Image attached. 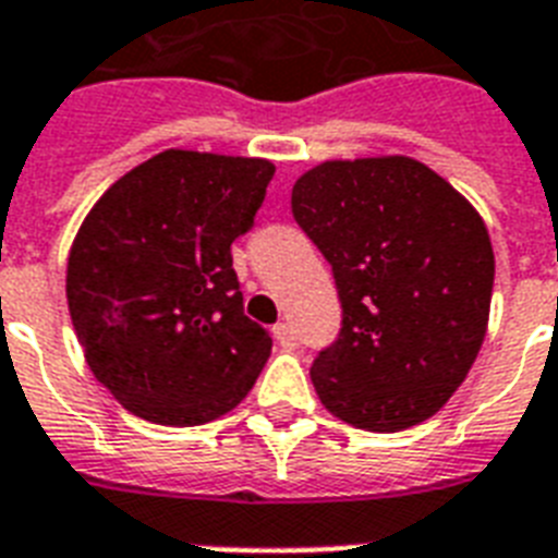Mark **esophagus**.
Returning a JSON list of instances; mask_svg holds the SVG:
<instances>
[{
	"instance_id": "34e87169",
	"label": "esophagus",
	"mask_w": 558,
	"mask_h": 558,
	"mask_svg": "<svg viewBox=\"0 0 558 558\" xmlns=\"http://www.w3.org/2000/svg\"><path fill=\"white\" fill-rule=\"evenodd\" d=\"M274 338L276 343L282 349H293L296 347V338H293V328L288 326V323H276L274 326Z\"/></svg>"
}]
</instances>
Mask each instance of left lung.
Segmentation results:
<instances>
[{"label": "left lung", "instance_id": "1", "mask_svg": "<svg viewBox=\"0 0 558 558\" xmlns=\"http://www.w3.org/2000/svg\"><path fill=\"white\" fill-rule=\"evenodd\" d=\"M291 211L331 265L340 338L311 381L331 416L396 434L454 396L489 326L495 253L481 211L410 157L326 159Z\"/></svg>", "mask_w": 558, "mask_h": 558}]
</instances>
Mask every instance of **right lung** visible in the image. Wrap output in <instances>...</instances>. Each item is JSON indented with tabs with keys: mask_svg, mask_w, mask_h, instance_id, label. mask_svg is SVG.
<instances>
[{
	"mask_svg": "<svg viewBox=\"0 0 558 558\" xmlns=\"http://www.w3.org/2000/svg\"><path fill=\"white\" fill-rule=\"evenodd\" d=\"M276 166L162 150L119 177L81 223L66 300L86 364L133 416L203 425L239 408L274 340L244 317L232 241Z\"/></svg>",
	"mask_w": 558,
	"mask_h": 558,
	"instance_id": "add662e5",
	"label": "right lung"
}]
</instances>
